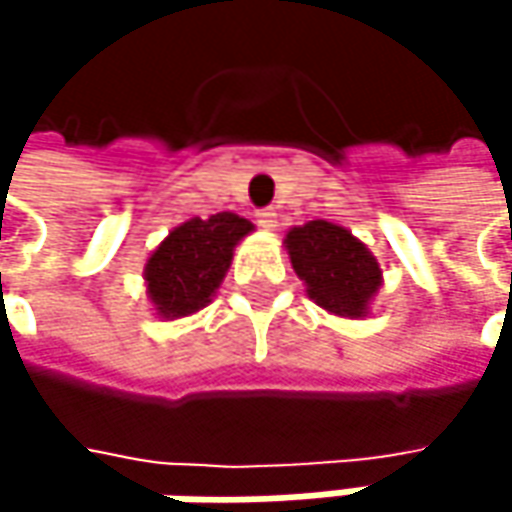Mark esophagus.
Segmentation results:
<instances>
[{"instance_id": "34e87169", "label": "esophagus", "mask_w": 512, "mask_h": 512, "mask_svg": "<svg viewBox=\"0 0 512 512\" xmlns=\"http://www.w3.org/2000/svg\"><path fill=\"white\" fill-rule=\"evenodd\" d=\"M257 225L266 228V231H275L278 228V213L275 210H257Z\"/></svg>"}]
</instances>
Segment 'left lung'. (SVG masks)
I'll use <instances>...</instances> for the list:
<instances>
[{"instance_id": "left-lung-1", "label": "left lung", "mask_w": 512, "mask_h": 512, "mask_svg": "<svg viewBox=\"0 0 512 512\" xmlns=\"http://www.w3.org/2000/svg\"><path fill=\"white\" fill-rule=\"evenodd\" d=\"M293 272L305 281V293L335 317L364 320L382 287V269L373 252L353 231L314 219L284 234Z\"/></svg>"}]
</instances>
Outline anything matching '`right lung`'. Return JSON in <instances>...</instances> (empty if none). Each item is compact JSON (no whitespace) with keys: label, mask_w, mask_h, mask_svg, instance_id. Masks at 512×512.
<instances>
[{"label":"right lung","mask_w":512,"mask_h":512,"mask_svg":"<svg viewBox=\"0 0 512 512\" xmlns=\"http://www.w3.org/2000/svg\"><path fill=\"white\" fill-rule=\"evenodd\" d=\"M255 231L237 213H216L210 219H189L168 231V237L145 260V293L159 320H180L207 308L225 281L234 249Z\"/></svg>","instance_id":"obj_1"}]
</instances>
